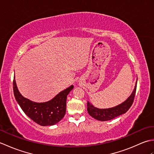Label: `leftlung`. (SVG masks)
Returning <instances> with one entry per match:
<instances>
[{
  "mask_svg": "<svg viewBox=\"0 0 154 154\" xmlns=\"http://www.w3.org/2000/svg\"><path fill=\"white\" fill-rule=\"evenodd\" d=\"M136 87L137 81L134 89L131 95L128 98V99L122 104H120L116 106L110 108V109H97V108L94 107L93 104L89 103V102H88L87 105L88 113L89 114L90 116L93 117L94 119L100 121H107L112 120L114 119V118L121 115V114L126 113L127 111L129 110L130 108L131 107L132 104L134 102V99L136 91Z\"/></svg>",
  "mask_w": 154,
  "mask_h": 154,
  "instance_id": "8db88e82",
  "label": "left lung"
}]
</instances>
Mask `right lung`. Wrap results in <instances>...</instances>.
<instances>
[{
  "label": "right lung",
  "mask_w": 154,
  "mask_h": 154,
  "mask_svg": "<svg viewBox=\"0 0 154 154\" xmlns=\"http://www.w3.org/2000/svg\"><path fill=\"white\" fill-rule=\"evenodd\" d=\"M73 89L71 85L57 94L53 99L45 103H35L24 98L16 86L15 76L13 80V91L15 99L24 113L40 126H52L64 117L66 112L67 96Z\"/></svg>",
  "instance_id": "right-lung-1"
}]
</instances>
